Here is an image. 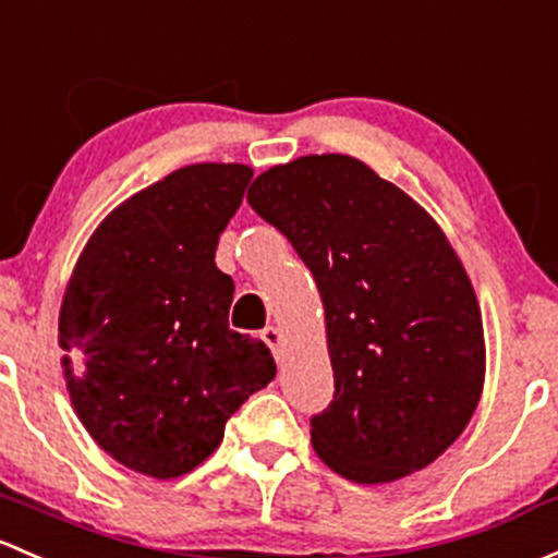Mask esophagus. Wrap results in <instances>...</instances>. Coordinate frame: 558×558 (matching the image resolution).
<instances>
[{
  "label": "esophagus",
  "mask_w": 558,
  "mask_h": 558,
  "mask_svg": "<svg viewBox=\"0 0 558 558\" xmlns=\"http://www.w3.org/2000/svg\"><path fill=\"white\" fill-rule=\"evenodd\" d=\"M262 339H264V344L272 350V355L280 361V342H283V333H280L275 326H267V328H262Z\"/></svg>",
  "instance_id": "obj_1"
}]
</instances>
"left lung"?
Listing matches in <instances>:
<instances>
[{
	"label": "left lung",
	"instance_id": "1",
	"mask_svg": "<svg viewBox=\"0 0 558 558\" xmlns=\"http://www.w3.org/2000/svg\"><path fill=\"white\" fill-rule=\"evenodd\" d=\"M326 310L333 401L313 447L339 476L385 484L457 441L484 387V326L460 259L409 195L348 155H307L251 184Z\"/></svg>",
	"mask_w": 558,
	"mask_h": 558
}]
</instances>
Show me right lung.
Wrapping results in <instances>:
<instances>
[{
  "instance_id": "right-lung-1",
  "label": "right lung",
  "mask_w": 558,
  "mask_h": 558,
  "mask_svg": "<svg viewBox=\"0 0 558 558\" xmlns=\"http://www.w3.org/2000/svg\"><path fill=\"white\" fill-rule=\"evenodd\" d=\"M251 168L201 162L146 186L87 240L61 304L63 372L82 425L155 478L197 468L275 377L267 344L230 328L219 234Z\"/></svg>"
}]
</instances>
